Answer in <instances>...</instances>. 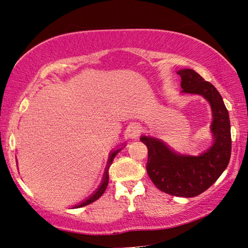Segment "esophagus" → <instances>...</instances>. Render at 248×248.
<instances>
[{"label":"esophagus","instance_id":"1","mask_svg":"<svg viewBox=\"0 0 248 248\" xmlns=\"http://www.w3.org/2000/svg\"><path fill=\"white\" fill-rule=\"evenodd\" d=\"M127 133H128V137L131 138V139H134V138H138V137L140 136V133H141L140 124H130L129 127H128Z\"/></svg>","mask_w":248,"mask_h":248}]
</instances>
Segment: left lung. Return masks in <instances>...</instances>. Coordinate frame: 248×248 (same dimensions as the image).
<instances>
[{
	"label": "left lung",
	"mask_w": 248,
	"mask_h": 248,
	"mask_svg": "<svg viewBox=\"0 0 248 248\" xmlns=\"http://www.w3.org/2000/svg\"><path fill=\"white\" fill-rule=\"evenodd\" d=\"M183 93L199 94L212 107L215 143L199 156H184L151 137H141L148 146L146 171L159 190L176 197H196L211 187L229 165L232 150L229 112L222 96L210 82L191 69L178 71Z\"/></svg>",
	"instance_id": "1"
}]
</instances>
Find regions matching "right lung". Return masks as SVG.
<instances>
[{
    "mask_svg": "<svg viewBox=\"0 0 248 248\" xmlns=\"http://www.w3.org/2000/svg\"><path fill=\"white\" fill-rule=\"evenodd\" d=\"M119 151H120V150H117V151H115V152H112V153L110 154V157H109V161H108V166H107V170H106V171H105V176H104V180H103V183H102V186H100V187L98 188V190L96 191L93 196L90 197L89 199L84 201L83 203H81V204L77 205V207H75V208H82V207H85V205L90 204V203H93L94 201H96V200H97L98 198H100V197H102V195L104 194L105 190H106L107 186H108V179H109L108 170H109V166L111 165V163H112V159L115 158V156H116L117 154H118Z\"/></svg>",
    "mask_w": 248,
    "mask_h": 248,
    "instance_id": "right-lung-1",
    "label": "right lung"
}]
</instances>
